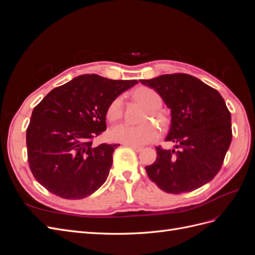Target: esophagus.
<instances>
[{"label":"esophagus","instance_id":"esophagus-1","mask_svg":"<svg viewBox=\"0 0 255 255\" xmlns=\"http://www.w3.org/2000/svg\"><path fill=\"white\" fill-rule=\"evenodd\" d=\"M126 145L129 146V148H132L136 152H139V151H141L143 149V146H141V145H135V144H126Z\"/></svg>","mask_w":255,"mask_h":255}]
</instances>
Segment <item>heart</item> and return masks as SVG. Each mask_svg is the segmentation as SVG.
<instances>
[{"instance_id":"1","label":"heart","mask_w":255,"mask_h":255,"mask_svg":"<svg viewBox=\"0 0 255 255\" xmlns=\"http://www.w3.org/2000/svg\"><path fill=\"white\" fill-rule=\"evenodd\" d=\"M134 97L141 102L148 111L144 114L142 121H148L150 118L156 120L159 125L166 123L165 116L157 111L161 104L160 96L157 92L149 87H139L134 91ZM122 98H116L107 110V118L114 122L121 118L122 116ZM158 128L153 122H144L139 126H128L126 123L114 127L110 130V136L114 141L125 144H144L155 140L158 137Z\"/></svg>"}]
</instances>
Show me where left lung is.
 Wrapping results in <instances>:
<instances>
[{
	"label": "left lung",
	"instance_id": "obj_1",
	"mask_svg": "<svg viewBox=\"0 0 255 255\" xmlns=\"http://www.w3.org/2000/svg\"><path fill=\"white\" fill-rule=\"evenodd\" d=\"M170 109L165 138L173 149L156 148L145 167L150 180L166 192L181 194L203 186L220 170L232 140L231 114L219 92L195 76L176 73L139 80Z\"/></svg>",
	"mask_w": 255,
	"mask_h": 255
}]
</instances>
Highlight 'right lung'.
<instances>
[{
	"label": "right lung",
	"instance_id": "obj_1",
	"mask_svg": "<svg viewBox=\"0 0 255 255\" xmlns=\"http://www.w3.org/2000/svg\"><path fill=\"white\" fill-rule=\"evenodd\" d=\"M136 80L83 74L54 88L38 104L26 129L28 164L52 194L79 200L102 186L119 144L91 146L106 129L109 106Z\"/></svg>",
	"mask_w": 255,
	"mask_h": 255
}]
</instances>
